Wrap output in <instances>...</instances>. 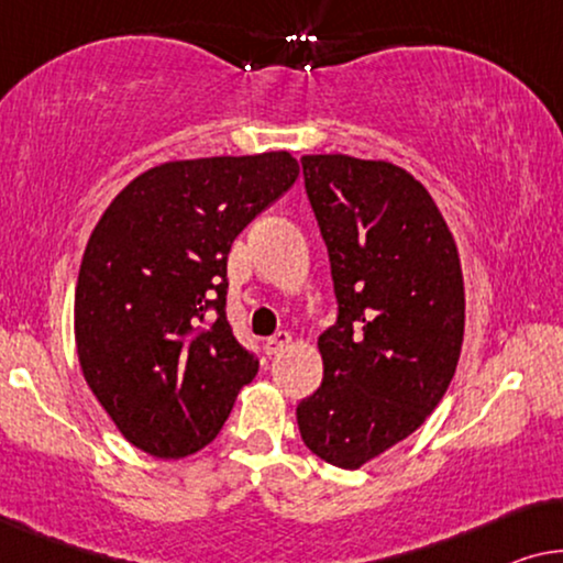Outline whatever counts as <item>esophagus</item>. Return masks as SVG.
Wrapping results in <instances>:
<instances>
[{"instance_id": "34e87169", "label": "esophagus", "mask_w": 563, "mask_h": 563, "mask_svg": "<svg viewBox=\"0 0 563 563\" xmlns=\"http://www.w3.org/2000/svg\"><path fill=\"white\" fill-rule=\"evenodd\" d=\"M288 344H290V334H288V331H278V334L271 336V339H267V342H265V354H271V357H273V354H280Z\"/></svg>"}]
</instances>
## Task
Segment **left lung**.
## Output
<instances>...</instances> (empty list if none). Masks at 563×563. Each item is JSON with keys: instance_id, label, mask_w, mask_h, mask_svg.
<instances>
[{"instance_id": "1", "label": "left lung", "mask_w": 563, "mask_h": 563, "mask_svg": "<svg viewBox=\"0 0 563 563\" xmlns=\"http://www.w3.org/2000/svg\"><path fill=\"white\" fill-rule=\"evenodd\" d=\"M300 163L339 313L319 336L321 387L296 418L316 456L360 470L446 393L464 339L462 265L439 206L408 170L352 155Z\"/></svg>"}]
</instances>
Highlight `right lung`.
Returning a JSON list of instances; mask_svg holds the SVG:
<instances>
[{
    "label": "right lung",
    "instance_id": "right-lung-1",
    "mask_svg": "<svg viewBox=\"0 0 563 563\" xmlns=\"http://www.w3.org/2000/svg\"><path fill=\"white\" fill-rule=\"evenodd\" d=\"M298 173L285 150L163 163L126 184L93 227L74 300L78 362L145 454L201 451L257 375L224 313L227 257Z\"/></svg>",
    "mask_w": 563,
    "mask_h": 563
}]
</instances>
